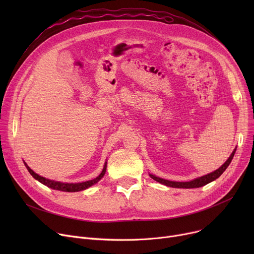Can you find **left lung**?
Returning <instances> with one entry per match:
<instances>
[{"instance_id":"8db88e82","label":"left lung","mask_w":254,"mask_h":254,"mask_svg":"<svg viewBox=\"0 0 254 254\" xmlns=\"http://www.w3.org/2000/svg\"><path fill=\"white\" fill-rule=\"evenodd\" d=\"M235 152H236V149L233 151V153L231 154V156L229 157L228 161H226L219 169H217L216 171L210 173V174L208 175H205V176H202V177H198L194 180H191L190 182H176V181H170V180H166V179H163V178H159V177H156L154 175H150V177L159 182L162 183L164 185H167V186H170V188H177V189H196V188H201V186H204L212 181H214L215 179H217L222 173L226 170V168L229 167V165L231 164L232 159L235 155Z\"/></svg>"}]
</instances>
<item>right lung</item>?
Returning a JSON list of instances; mask_svg holds the SVG:
<instances>
[{"label": "right lung", "mask_w": 254, "mask_h": 254, "mask_svg": "<svg viewBox=\"0 0 254 254\" xmlns=\"http://www.w3.org/2000/svg\"><path fill=\"white\" fill-rule=\"evenodd\" d=\"M26 169L29 170L30 174L36 179L38 180L39 182H41L42 184L48 186V188L52 189V190H62V191H68V192H75V191H80V190H86L88 189L89 186L96 184L98 181H100L103 176L105 175L106 173V168H107V163L105 164L104 166V169L102 171L101 174L92 180H88V181H85V182H81V183H63V182H59V181H53V180H49V179H46L42 176H39L38 174H36V173L31 170L28 166H26V164L24 163Z\"/></svg>", "instance_id": "right-lung-1"}]
</instances>
